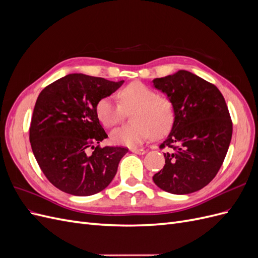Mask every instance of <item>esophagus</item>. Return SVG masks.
Segmentation results:
<instances>
[{
	"instance_id": "34e87169",
	"label": "esophagus",
	"mask_w": 258,
	"mask_h": 258,
	"mask_svg": "<svg viewBox=\"0 0 258 258\" xmlns=\"http://www.w3.org/2000/svg\"><path fill=\"white\" fill-rule=\"evenodd\" d=\"M130 151H131L132 153L139 154V155H143V154H145V153H146V151H145V150H143V148H131Z\"/></svg>"
}]
</instances>
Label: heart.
I'll return each mask as SVG.
<instances>
[{
    "instance_id": "1",
    "label": "heart",
    "mask_w": 258,
    "mask_h": 258,
    "mask_svg": "<svg viewBox=\"0 0 258 258\" xmlns=\"http://www.w3.org/2000/svg\"><path fill=\"white\" fill-rule=\"evenodd\" d=\"M118 103L111 98H102L96 105L100 122L111 128L130 113L132 121L111 132L112 142L136 147L151 137H161L171 129L174 121V106L166 96H160L141 82H134L117 92Z\"/></svg>"
}]
</instances>
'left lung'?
I'll list each match as a JSON object with an SVG mask.
<instances>
[{"mask_svg": "<svg viewBox=\"0 0 258 258\" xmlns=\"http://www.w3.org/2000/svg\"><path fill=\"white\" fill-rule=\"evenodd\" d=\"M174 106V122L160 145L166 163L153 176L162 190L185 195L207 186L227 154L232 121L227 104L215 85L188 71L153 81Z\"/></svg>", "mask_w": 258, "mask_h": 258, "instance_id": "8db88e82", "label": "left lung"}]
</instances>
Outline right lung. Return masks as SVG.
<instances>
[{"mask_svg": "<svg viewBox=\"0 0 258 258\" xmlns=\"http://www.w3.org/2000/svg\"><path fill=\"white\" fill-rule=\"evenodd\" d=\"M122 83L75 73L41 91L29 139L38 166L58 189L74 196H91L112 182L128 148L99 145L107 135L98 119L96 105Z\"/></svg>", "mask_w": 258, "mask_h": 258, "instance_id": "obj_1", "label": "right lung"}]
</instances>
